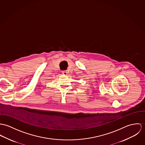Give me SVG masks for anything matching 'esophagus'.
Segmentation results:
<instances>
[{"instance_id":"obj_1","label":"esophagus","mask_w":145,"mask_h":145,"mask_svg":"<svg viewBox=\"0 0 145 145\" xmlns=\"http://www.w3.org/2000/svg\"><path fill=\"white\" fill-rule=\"evenodd\" d=\"M62 74H64V75H67V72L65 71H62Z\"/></svg>"}]
</instances>
